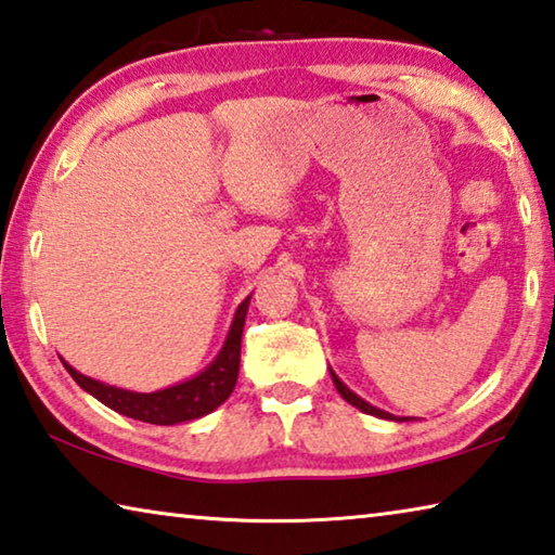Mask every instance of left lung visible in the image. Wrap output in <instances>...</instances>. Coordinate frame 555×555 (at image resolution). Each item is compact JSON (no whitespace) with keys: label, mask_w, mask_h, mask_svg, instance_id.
I'll return each instance as SVG.
<instances>
[{"label":"left lung","mask_w":555,"mask_h":555,"mask_svg":"<svg viewBox=\"0 0 555 555\" xmlns=\"http://www.w3.org/2000/svg\"><path fill=\"white\" fill-rule=\"evenodd\" d=\"M331 377H333V384H335V389L340 391V397L347 401V403H352L354 409H360V411H364V413H370V416H377V418H387V421H409V418H397V416H391V413H387V411H382V409H377V406H372V403H367L364 399H360L357 397L354 391H350L345 387V384L340 382V377H337V374L331 370Z\"/></svg>","instance_id":"1"}]
</instances>
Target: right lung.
<instances>
[{
    "mask_svg": "<svg viewBox=\"0 0 555 555\" xmlns=\"http://www.w3.org/2000/svg\"><path fill=\"white\" fill-rule=\"evenodd\" d=\"M249 298L251 296L244 298L237 308V313H234L228 340H224L220 354L215 357L198 377L173 384V387L168 389L139 393V391L119 389V387H112V384H102L98 379L86 377V374L73 370L68 362H63V367L68 370V374L75 382H78L80 389H86L98 401L105 403V406L121 413V416L144 421V424H156V426H173V424H183V421L201 418L205 413L218 409L222 401H228L234 384H237L242 331H244V318H247Z\"/></svg>",
    "mask_w": 555,
    "mask_h": 555,
    "instance_id": "add662e5",
    "label": "right lung"
}]
</instances>
